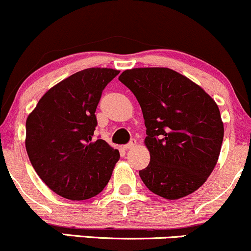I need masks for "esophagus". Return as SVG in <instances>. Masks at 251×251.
<instances>
[{"label": "esophagus", "instance_id": "obj_1", "mask_svg": "<svg viewBox=\"0 0 251 251\" xmlns=\"http://www.w3.org/2000/svg\"><path fill=\"white\" fill-rule=\"evenodd\" d=\"M134 147H136V139H131L130 143H127L126 145H124V149H125V150H128V149H132Z\"/></svg>", "mask_w": 251, "mask_h": 251}]
</instances>
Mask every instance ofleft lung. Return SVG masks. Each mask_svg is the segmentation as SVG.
Returning <instances> with one entry per match:
<instances>
[{
	"label": "left lung",
	"instance_id": "8db88e82",
	"mask_svg": "<svg viewBox=\"0 0 251 251\" xmlns=\"http://www.w3.org/2000/svg\"><path fill=\"white\" fill-rule=\"evenodd\" d=\"M119 81L136 96L144 117L150 163L139 170L143 182L169 200L197 191L216 167L224 137L213 99L168 68L126 70Z\"/></svg>",
	"mask_w": 251,
	"mask_h": 251
}]
</instances>
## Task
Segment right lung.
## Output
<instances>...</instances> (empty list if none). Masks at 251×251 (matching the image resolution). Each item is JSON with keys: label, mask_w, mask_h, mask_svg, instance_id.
Instances as JSON below:
<instances>
[{"label": "right lung", "mask_w": 251, "mask_h": 251, "mask_svg": "<svg viewBox=\"0 0 251 251\" xmlns=\"http://www.w3.org/2000/svg\"><path fill=\"white\" fill-rule=\"evenodd\" d=\"M118 74L107 68L78 71L51 88L27 118L29 161L46 186L65 199L102 192L119 161V151L94 139L96 107Z\"/></svg>", "instance_id": "add662e5"}]
</instances>
